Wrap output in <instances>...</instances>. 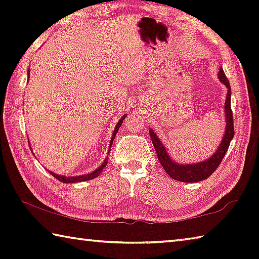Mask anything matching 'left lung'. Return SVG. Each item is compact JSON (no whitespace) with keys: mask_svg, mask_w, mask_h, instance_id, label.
<instances>
[{"mask_svg":"<svg viewBox=\"0 0 259 259\" xmlns=\"http://www.w3.org/2000/svg\"><path fill=\"white\" fill-rule=\"evenodd\" d=\"M218 78L223 84L227 88V95L225 100V119H226V128L224 133V137H223L221 144H219L218 148L213 154L208 157L207 160L196 162V163H190V164H183L178 163V162L174 161L171 157L169 156L168 152H166L163 144L161 143L160 138L157 135L150 129L151 139L153 143V146L155 148L157 159L162 165V168L165 170V172L169 175L170 177L175 181L178 182H185V183H196L207 179L211 176L214 170L218 168L221 164L223 157L225 156L227 150H229L231 140L234 137V126H233V114H232L231 109V85L230 82L227 80L223 68L219 69L218 72Z\"/></svg>","mask_w":259,"mask_h":259,"instance_id":"8db88e82","label":"left lung"}]
</instances>
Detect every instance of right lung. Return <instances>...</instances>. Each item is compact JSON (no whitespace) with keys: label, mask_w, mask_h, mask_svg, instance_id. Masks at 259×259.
I'll list each match as a JSON object with an SVG mask.
<instances>
[{"label":"right lung","mask_w":259,"mask_h":259,"mask_svg":"<svg viewBox=\"0 0 259 259\" xmlns=\"http://www.w3.org/2000/svg\"><path fill=\"white\" fill-rule=\"evenodd\" d=\"M28 80H29V69H28V72H27V81H28ZM125 116H126V114H124V115L121 117V119L119 120V122H117L116 125H115V129H114V131H113V135H112V138H111V142H109L108 153L111 152V147H112L113 140H114V138H115V136H116V134H117V131H119V128L121 126V124L123 123V120L125 119ZM108 153H107V154H108ZM107 157H108V156H107ZM107 157H106V159L104 160L103 163L100 164L97 169L94 170L93 172L87 174V175H80V176H71V177H67V176H63V175H57L56 172H52V171H50V170H48V171H49V172L52 175V176H54L56 179H58V181L63 182V183H66V184L90 181V179H94V178H96V177H98L99 175H100V172L103 171V169H104L105 166H106V164H107V161H108V160H107Z\"/></svg>","instance_id":"right-lung-1"}]
</instances>
